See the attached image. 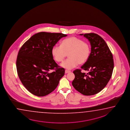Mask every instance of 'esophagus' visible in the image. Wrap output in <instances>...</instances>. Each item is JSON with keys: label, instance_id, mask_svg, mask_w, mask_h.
Instances as JSON below:
<instances>
[{"label": "esophagus", "instance_id": "esophagus-1", "mask_svg": "<svg viewBox=\"0 0 130 130\" xmlns=\"http://www.w3.org/2000/svg\"><path fill=\"white\" fill-rule=\"evenodd\" d=\"M70 72H71V71H68V70H66L65 71V73H66V74H67V73Z\"/></svg>", "mask_w": 130, "mask_h": 130}]
</instances>
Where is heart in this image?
Listing matches in <instances>:
<instances>
[{"label": "heart", "mask_w": 130, "mask_h": 130, "mask_svg": "<svg viewBox=\"0 0 130 130\" xmlns=\"http://www.w3.org/2000/svg\"><path fill=\"white\" fill-rule=\"evenodd\" d=\"M52 54L55 61H63L68 55V59L62 63L64 68L71 70L82 64L88 60L90 56V45L87 42L75 37H71L63 40L61 45L55 44L52 48Z\"/></svg>", "instance_id": "b5f03b06"}]
</instances>
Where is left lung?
I'll use <instances>...</instances> for the list:
<instances>
[{"label":"left lung","instance_id":"left-lung-1","mask_svg":"<svg viewBox=\"0 0 130 130\" xmlns=\"http://www.w3.org/2000/svg\"><path fill=\"white\" fill-rule=\"evenodd\" d=\"M79 35H84L91 45L90 57L81 67L89 72L82 73L79 69L74 71L75 78L72 84L82 94L92 95L102 90L110 80L114 68L113 56L107 44L100 35L95 33Z\"/></svg>","mask_w":130,"mask_h":130}]
</instances>
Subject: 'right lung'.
<instances>
[{
	"mask_svg": "<svg viewBox=\"0 0 130 130\" xmlns=\"http://www.w3.org/2000/svg\"><path fill=\"white\" fill-rule=\"evenodd\" d=\"M62 33L41 32L25 42L18 53L16 68L23 85L38 96L48 95L57 87L65 70L53 59L52 48L62 38ZM52 70H55L51 72Z\"/></svg>",
	"mask_w": 130,
	"mask_h": 130,
	"instance_id": "right-lung-1",
	"label": "right lung"
}]
</instances>
